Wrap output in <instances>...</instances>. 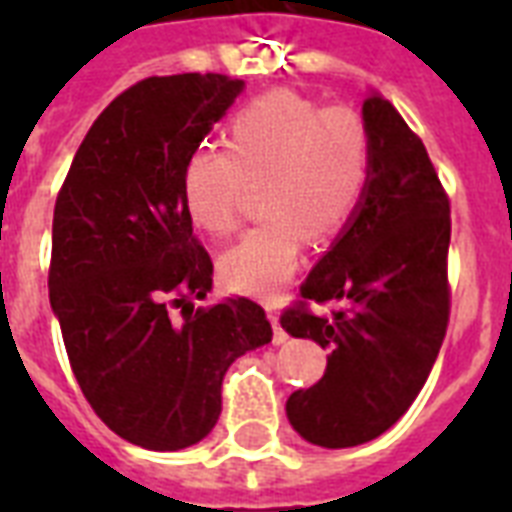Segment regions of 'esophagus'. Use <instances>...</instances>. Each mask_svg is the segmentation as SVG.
<instances>
[{
    "label": "esophagus",
    "instance_id": "obj_1",
    "mask_svg": "<svg viewBox=\"0 0 512 512\" xmlns=\"http://www.w3.org/2000/svg\"><path fill=\"white\" fill-rule=\"evenodd\" d=\"M268 319H271V324H273V345H281V342H287V332L281 329L279 316H276V311H273V308H268Z\"/></svg>",
    "mask_w": 512,
    "mask_h": 512
}]
</instances>
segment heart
I'll list each match as a JSON object with an SVG mask.
<instances>
[{
  "label": "heart",
  "instance_id": "heart-1",
  "mask_svg": "<svg viewBox=\"0 0 512 512\" xmlns=\"http://www.w3.org/2000/svg\"><path fill=\"white\" fill-rule=\"evenodd\" d=\"M372 175V135L350 106L273 90L231 116L225 148L199 146L183 167V201L201 231L225 239L260 183L268 215L223 257L225 284L271 300L303 260L305 241L332 239L356 217Z\"/></svg>",
  "mask_w": 512,
  "mask_h": 512
}]
</instances>
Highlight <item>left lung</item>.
<instances>
[{
  "label": "left lung",
  "instance_id": "obj_1",
  "mask_svg": "<svg viewBox=\"0 0 512 512\" xmlns=\"http://www.w3.org/2000/svg\"><path fill=\"white\" fill-rule=\"evenodd\" d=\"M364 122V204L281 313L289 335L329 348L324 377L287 401L292 428L327 449L366 444L396 425L436 364L452 308V217L436 167L390 100L369 95ZM313 302L338 308L316 314Z\"/></svg>",
  "mask_w": 512,
  "mask_h": 512
}]
</instances>
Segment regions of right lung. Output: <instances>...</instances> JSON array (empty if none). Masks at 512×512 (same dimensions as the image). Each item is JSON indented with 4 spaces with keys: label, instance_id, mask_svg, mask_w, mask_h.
<instances>
[{
    "label": "right lung",
    "instance_id": "1",
    "mask_svg": "<svg viewBox=\"0 0 512 512\" xmlns=\"http://www.w3.org/2000/svg\"><path fill=\"white\" fill-rule=\"evenodd\" d=\"M241 87L225 74L132 84L84 135L55 201L50 305L74 377L116 436L154 452L207 436L228 366L273 337L247 297L193 308L212 289V257L183 167Z\"/></svg>",
    "mask_w": 512,
    "mask_h": 512
}]
</instances>
